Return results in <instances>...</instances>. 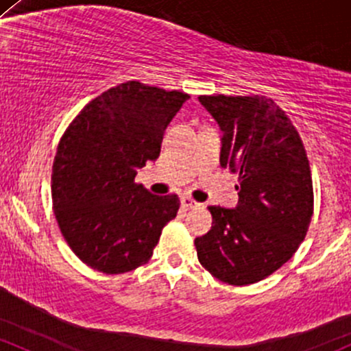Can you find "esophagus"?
Masks as SVG:
<instances>
[{"instance_id": "1", "label": "esophagus", "mask_w": 351, "mask_h": 351, "mask_svg": "<svg viewBox=\"0 0 351 351\" xmlns=\"http://www.w3.org/2000/svg\"><path fill=\"white\" fill-rule=\"evenodd\" d=\"M180 203H182L183 208H196V206H199V203H196L195 199H191L190 196H186V195L182 196Z\"/></svg>"}]
</instances>
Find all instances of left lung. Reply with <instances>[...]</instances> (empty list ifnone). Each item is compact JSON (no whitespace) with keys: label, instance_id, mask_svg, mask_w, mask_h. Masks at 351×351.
Masks as SVG:
<instances>
[{"label":"left lung","instance_id":"obj_1","mask_svg":"<svg viewBox=\"0 0 351 351\" xmlns=\"http://www.w3.org/2000/svg\"><path fill=\"white\" fill-rule=\"evenodd\" d=\"M199 103L223 132L219 165L238 175L234 210L210 206L211 230L196 238L202 267L219 282H261L305 240L313 182L302 138L285 111L265 96L203 95Z\"/></svg>","mask_w":351,"mask_h":351}]
</instances>
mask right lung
Instances as JSON below:
<instances>
[{
	"label": "right lung",
	"mask_w": 351,
	"mask_h": 351,
	"mask_svg": "<svg viewBox=\"0 0 351 351\" xmlns=\"http://www.w3.org/2000/svg\"><path fill=\"white\" fill-rule=\"evenodd\" d=\"M188 98L121 83L91 99L61 136L53 210L69 248L96 271L119 275L145 265L178 213V196L152 195L134 176L160 156L165 130Z\"/></svg>",
	"instance_id": "1"
}]
</instances>
